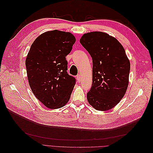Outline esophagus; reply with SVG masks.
<instances>
[{
	"label": "esophagus",
	"mask_w": 153,
	"mask_h": 153,
	"mask_svg": "<svg viewBox=\"0 0 153 153\" xmlns=\"http://www.w3.org/2000/svg\"><path fill=\"white\" fill-rule=\"evenodd\" d=\"M76 78H77V80H78V82H81V76H80V75H78L77 76H76Z\"/></svg>",
	"instance_id": "esophagus-1"
}]
</instances>
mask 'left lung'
<instances>
[{"mask_svg":"<svg viewBox=\"0 0 153 153\" xmlns=\"http://www.w3.org/2000/svg\"><path fill=\"white\" fill-rule=\"evenodd\" d=\"M92 59V84L87 92L89 103L97 110L116 106L126 93L130 62L117 39L102 32L84 34L80 40Z\"/></svg>","mask_w":153,"mask_h":153,"instance_id":"left-lung-1","label":"left lung"}]
</instances>
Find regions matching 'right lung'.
<instances>
[{"label":"right lung","instance_id":"right-lung-1","mask_svg":"<svg viewBox=\"0 0 153 153\" xmlns=\"http://www.w3.org/2000/svg\"><path fill=\"white\" fill-rule=\"evenodd\" d=\"M75 41L70 32L47 31L35 39L27 54L25 66L30 89L50 109L65 105L75 85V78L67 72L66 59Z\"/></svg>","mask_w":153,"mask_h":153}]
</instances>
